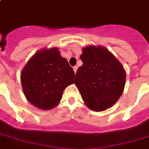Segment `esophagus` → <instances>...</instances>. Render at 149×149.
<instances>
[{
    "label": "esophagus",
    "instance_id": "34e87169",
    "mask_svg": "<svg viewBox=\"0 0 149 149\" xmlns=\"http://www.w3.org/2000/svg\"><path fill=\"white\" fill-rule=\"evenodd\" d=\"M77 66H74V67H73V70H74V72L75 73H76V72H77Z\"/></svg>",
    "mask_w": 149,
    "mask_h": 149
}]
</instances>
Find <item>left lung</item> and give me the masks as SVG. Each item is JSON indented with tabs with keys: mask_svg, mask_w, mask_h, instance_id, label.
Returning a JSON list of instances; mask_svg holds the SVG:
<instances>
[{
	"mask_svg": "<svg viewBox=\"0 0 149 149\" xmlns=\"http://www.w3.org/2000/svg\"><path fill=\"white\" fill-rule=\"evenodd\" d=\"M80 60L83 65L78 68L75 84L85 105L95 111L111 107L124 91L126 78L124 67L102 46L84 47Z\"/></svg>",
	"mask_w": 149,
	"mask_h": 149,
	"instance_id": "1",
	"label": "left lung"
}]
</instances>
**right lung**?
<instances>
[{"instance_id":"obj_1","label":"right lung","mask_w":149,"mask_h":149,"mask_svg":"<svg viewBox=\"0 0 149 149\" xmlns=\"http://www.w3.org/2000/svg\"><path fill=\"white\" fill-rule=\"evenodd\" d=\"M75 73L58 47L39 49L20 73L24 94L31 104L51 110L60 102L63 91L74 83Z\"/></svg>"}]
</instances>
